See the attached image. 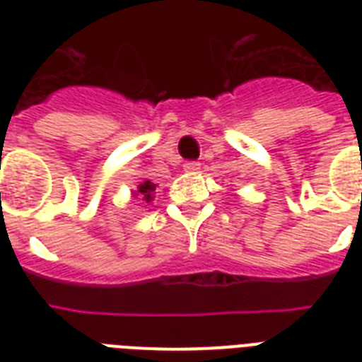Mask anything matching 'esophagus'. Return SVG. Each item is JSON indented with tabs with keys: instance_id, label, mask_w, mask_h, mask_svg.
<instances>
[{
	"instance_id": "esophagus-1",
	"label": "esophagus",
	"mask_w": 362,
	"mask_h": 362,
	"mask_svg": "<svg viewBox=\"0 0 362 362\" xmlns=\"http://www.w3.org/2000/svg\"><path fill=\"white\" fill-rule=\"evenodd\" d=\"M199 169H201V163H199V161H186V163H184V170H186V173H197Z\"/></svg>"
}]
</instances>
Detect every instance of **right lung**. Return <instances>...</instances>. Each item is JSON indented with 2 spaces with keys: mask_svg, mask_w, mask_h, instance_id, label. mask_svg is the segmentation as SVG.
Here are the masks:
<instances>
[{
  "mask_svg": "<svg viewBox=\"0 0 362 362\" xmlns=\"http://www.w3.org/2000/svg\"><path fill=\"white\" fill-rule=\"evenodd\" d=\"M153 192H156V184L150 180H144V182H141L139 186H136V189L133 192V197H136V195H139V197L144 199L146 203H150V201L153 199Z\"/></svg>",
  "mask_w": 362,
  "mask_h": 362,
  "instance_id": "add662e5",
  "label": "right lung"
}]
</instances>
